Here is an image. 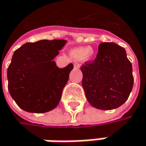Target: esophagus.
<instances>
[{"label": "esophagus", "mask_w": 146, "mask_h": 146, "mask_svg": "<svg viewBox=\"0 0 146 146\" xmlns=\"http://www.w3.org/2000/svg\"><path fill=\"white\" fill-rule=\"evenodd\" d=\"M74 67L76 68V69H79L80 67H81V64L79 62H77V61H75L74 62Z\"/></svg>", "instance_id": "esophagus-1"}]
</instances>
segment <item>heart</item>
<instances>
[{"instance_id": "b5f03b06", "label": "heart", "mask_w": 146, "mask_h": 146, "mask_svg": "<svg viewBox=\"0 0 146 146\" xmlns=\"http://www.w3.org/2000/svg\"><path fill=\"white\" fill-rule=\"evenodd\" d=\"M70 54L76 60L82 61L84 60H92L95 55V51L90 46H81L72 48Z\"/></svg>"}]
</instances>
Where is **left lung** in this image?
Masks as SVG:
<instances>
[{"mask_svg": "<svg viewBox=\"0 0 146 146\" xmlns=\"http://www.w3.org/2000/svg\"><path fill=\"white\" fill-rule=\"evenodd\" d=\"M82 86L88 102L101 110L123 105L134 84L132 64L123 48L114 43L99 45L95 60L81 67Z\"/></svg>", "mask_w": 146, "mask_h": 146, "instance_id": "8db88e82", "label": "left lung"}]
</instances>
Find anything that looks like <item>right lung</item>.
<instances>
[{
    "label": "right lung",
    "instance_id": "add662e5",
    "mask_svg": "<svg viewBox=\"0 0 146 146\" xmlns=\"http://www.w3.org/2000/svg\"><path fill=\"white\" fill-rule=\"evenodd\" d=\"M66 40H39L17 49L7 69L10 95L20 108L42 113L53 110L61 98L73 64L59 68L54 59Z\"/></svg>",
    "mask_w": 146,
    "mask_h": 146
}]
</instances>
